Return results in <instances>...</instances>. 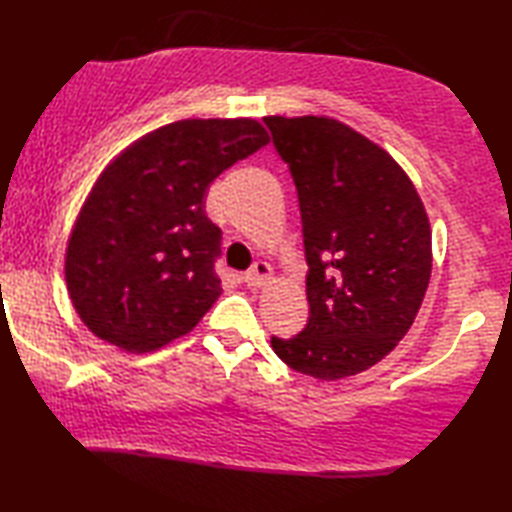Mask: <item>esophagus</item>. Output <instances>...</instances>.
Segmentation results:
<instances>
[{
  "instance_id": "1",
  "label": "esophagus",
  "mask_w": 512,
  "mask_h": 512,
  "mask_svg": "<svg viewBox=\"0 0 512 512\" xmlns=\"http://www.w3.org/2000/svg\"><path fill=\"white\" fill-rule=\"evenodd\" d=\"M272 279V265L265 261L254 263V267L245 274V283L249 288H263V285Z\"/></svg>"
}]
</instances>
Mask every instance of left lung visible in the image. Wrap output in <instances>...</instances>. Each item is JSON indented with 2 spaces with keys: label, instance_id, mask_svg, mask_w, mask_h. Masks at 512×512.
Instances as JSON below:
<instances>
[{
  "label": "left lung",
  "instance_id": "8db88e82",
  "mask_svg": "<svg viewBox=\"0 0 512 512\" xmlns=\"http://www.w3.org/2000/svg\"><path fill=\"white\" fill-rule=\"evenodd\" d=\"M299 195L310 303L297 337H272L290 369L342 380L398 346L432 276V229L387 150L328 116H265Z\"/></svg>",
  "mask_w": 512,
  "mask_h": 512
}]
</instances>
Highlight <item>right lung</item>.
Masks as SVG:
<instances>
[{"instance_id": "1", "label": "right lung", "mask_w": 512, "mask_h": 512, "mask_svg": "<svg viewBox=\"0 0 512 512\" xmlns=\"http://www.w3.org/2000/svg\"><path fill=\"white\" fill-rule=\"evenodd\" d=\"M270 143L256 119H184L116 155L71 229L65 281L78 317L125 353H152L200 324L220 297V227L206 188Z\"/></svg>"}]
</instances>
